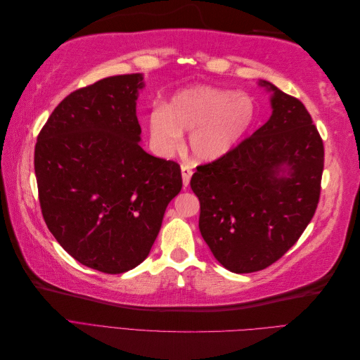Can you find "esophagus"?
Here are the masks:
<instances>
[{
    "instance_id": "34e87169",
    "label": "esophagus",
    "mask_w": 360,
    "mask_h": 360,
    "mask_svg": "<svg viewBox=\"0 0 360 360\" xmlns=\"http://www.w3.org/2000/svg\"><path fill=\"white\" fill-rule=\"evenodd\" d=\"M192 168L188 165H181V177H183V186L188 188L189 186V181L192 177Z\"/></svg>"
}]
</instances>
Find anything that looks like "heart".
<instances>
[{"instance_id": "b5f03b06", "label": "heart", "mask_w": 360, "mask_h": 360, "mask_svg": "<svg viewBox=\"0 0 360 360\" xmlns=\"http://www.w3.org/2000/svg\"><path fill=\"white\" fill-rule=\"evenodd\" d=\"M258 117L252 96L210 85H193L174 93L167 105L147 115L151 146L160 155L176 150L189 132V150L201 162H214L242 143Z\"/></svg>"}]
</instances>
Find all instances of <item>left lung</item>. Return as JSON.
Returning <instances> with one entry per match:
<instances>
[{
  "label": "left lung",
  "mask_w": 360,
  "mask_h": 360,
  "mask_svg": "<svg viewBox=\"0 0 360 360\" xmlns=\"http://www.w3.org/2000/svg\"><path fill=\"white\" fill-rule=\"evenodd\" d=\"M258 84L271 93L270 118L191 179L201 236L233 274L278 261L299 240L320 200L324 147L309 112L274 84Z\"/></svg>",
  "instance_id": "1"
}]
</instances>
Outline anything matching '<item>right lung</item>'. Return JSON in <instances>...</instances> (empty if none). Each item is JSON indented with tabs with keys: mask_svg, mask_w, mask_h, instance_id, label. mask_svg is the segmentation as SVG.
<instances>
[{
	"mask_svg": "<svg viewBox=\"0 0 360 360\" xmlns=\"http://www.w3.org/2000/svg\"><path fill=\"white\" fill-rule=\"evenodd\" d=\"M144 75H118L70 93L34 150L49 231L81 264L124 274L148 257L167 205L181 191L179 163L141 147L136 101Z\"/></svg>",
	"mask_w": 360,
	"mask_h": 360,
	"instance_id": "obj_1",
	"label": "right lung"
}]
</instances>
